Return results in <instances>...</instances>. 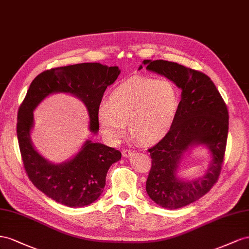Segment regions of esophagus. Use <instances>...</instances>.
Returning <instances> with one entry per match:
<instances>
[{
  "label": "esophagus",
  "mask_w": 249,
  "mask_h": 249,
  "mask_svg": "<svg viewBox=\"0 0 249 249\" xmlns=\"http://www.w3.org/2000/svg\"><path fill=\"white\" fill-rule=\"evenodd\" d=\"M134 151L131 150V149H123L122 150V155L124 158H127V156H130Z\"/></svg>",
  "instance_id": "obj_1"
}]
</instances>
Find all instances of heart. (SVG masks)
I'll return each mask as SVG.
<instances>
[{
	"mask_svg": "<svg viewBox=\"0 0 249 249\" xmlns=\"http://www.w3.org/2000/svg\"><path fill=\"white\" fill-rule=\"evenodd\" d=\"M179 91L167 79L134 76L111 90L107 104L97 110L103 136L116 143L124 132L141 144L160 141L171 129L179 106Z\"/></svg>",
	"mask_w": 249,
	"mask_h": 249,
	"instance_id": "heart-1",
	"label": "heart"
}]
</instances>
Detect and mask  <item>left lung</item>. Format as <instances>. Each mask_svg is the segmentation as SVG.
I'll return each instance as SVG.
<instances>
[{
  "label": "left lung",
  "mask_w": 249,
  "mask_h": 249,
  "mask_svg": "<svg viewBox=\"0 0 249 249\" xmlns=\"http://www.w3.org/2000/svg\"><path fill=\"white\" fill-rule=\"evenodd\" d=\"M143 65L181 89L171 129L148 149L152 165L146 181L147 194L156 204L170 210L179 209L199 199L217 182L226 148L229 111L214 82L199 71L167 60L146 59ZM197 144L207 145L210 150L209 169L199 179L181 180L177 176V169L183 153Z\"/></svg>",
  "instance_id": "1"
}]
</instances>
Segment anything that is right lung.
<instances>
[{
  "instance_id": "obj_1",
  "label": "right lung",
  "mask_w": 249,
  "mask_h": 249,
  "mask_svg": "<svg viewBox=\"0 0 249 249\" xmlns=\"http://www.w3.org/2000/svg\"><path fill=\"white\" fill-rule=\"evenodd\" d=\"M121 71L97 62L78 63L47 70L35 77L18 112L17 134L24 168L32 183L49 198L70 208L85 207L102 194L109 167L121 160V152L101 143L87 141L73 159L52 164L34 148L30 138L33 110L46 97L71 94L87 106L89 130L97 133V110L108 85Z\"/></svg>"
}]
</instances>
